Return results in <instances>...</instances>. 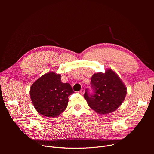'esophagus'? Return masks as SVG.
I'll list each match as a JSON object with an SVG mask.
<instances>
[{"instance_id": "obj_1", "label": "esophagus", "mask_w": 154, "mask_h": 154, "mask_svg": "<svg viewBox=\"0 0 154 154\" xmlns=\"http://www.w3.org/2000/svg\"><path fill=\"white\" fill-rule=\"evenodd\" d=\"M79 93L80 94H84V93H85V90H84V89H82L80 91H79Z\"/></svg>"}]
</instances>
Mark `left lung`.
<instances>
[{
  "label": "left lung",
  "instance_id": "left-lung-1",
  "mask_svg": "<svg viewBox=\"0 0 154 154\" xmlns=\"http://www.w3.org/2000/svg\"><path fill=\"white\" fill-rule=\"evenodd\" d=\"M93 93L86 89L84 98L97 113L105 115L115 112L122 104L127 94V88L112 69L105 73L94 74L91 80Z\"/></svg>",
  "mask_w": 154,
  "mask_h": 154
}]
</instances>
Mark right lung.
<instances>
[{
	"label": "right lung",
	"mask_w": 154,
	"mask_h": 154,
	"mask_svg": "<svg viewBox=\"0 0 154 154\" xmlns=\"http://www.w3.org/2000/svg\"><path fill=\"white\" fill-rule=\"evenodd\" d=\"M74 92L71 85L63 83L61 75L44 74L32 85L30 98L36 111L47 117L58 116L66 108L68 97Z\"/></svg>",
	"instance_id": "obj_1"
}]
</instances>
